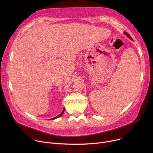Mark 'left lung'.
<instances>
[{
	"instance_id": "1",
	"label": "left lung",
	"mask_w": 153,
	"mask_h": 153,
	"mask_svg": "<svg viewBox=\"0 0 153 153\" xmlns=\"http://www.w3.org/2000/svg\"><path fill=\"white\" fill-rule=\"evenodd\" d=\"M124 34H125V35H126V36H127L128 38H129L131 40H133L132 37L130 36V35H129V34L128 33H126V32H124Z\"/></svg>"
}]
</instances>
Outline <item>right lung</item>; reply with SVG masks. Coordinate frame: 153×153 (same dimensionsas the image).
<instances>
[{
    "mask_svg": "<svg viewBox=\"0 0 153 153\" xmlns=\"http://www.w3.org/2000/svg\"><path fill=\"white\" fill-rule=\"evenodd\" d=\"M64 111H65V108H63V111H62V113L59 114V115H58L57 116H56V117H54V118H53V119H50V120H54V119H57V118H58V117H60L63 114V113H64Z\"/></svg>",
    "mask_w": 153,
    "mask_h": 153,
    "instance_id": "add662e5",
    "label": "right lung"
}]
</instances>
